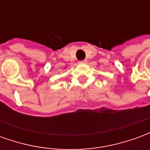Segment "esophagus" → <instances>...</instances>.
<instances>
[{"label": "esophagus", "instance_id": "34e87169", "mask_svg": "<svg viewBox=\"0 0 150 150\" xmlns=\"http://www.w3.org/2000/svg\"><path fill=\"white\" fill-rule=\"evenodd\" d=\"M79 63H80V64H84V63H86V62H87V60H83V61H79Z\"/></svg>", "mask_w": 150, "mask_h": 150}]
</instances>
